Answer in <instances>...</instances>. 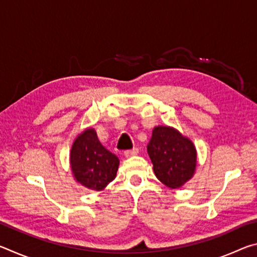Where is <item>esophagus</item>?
I'll return each instance as SVG.
<instances>
[{"label":"esophagus","mask_w":257,"mask_h":257,"mask_svg":"<svg viewBox=\"0 0 257 257\" xmlns=\"http://www.w3.org/2000/svg\"><path fill=\"white\" fill-rule=\"evenodd\" d=\"M124 156L125 158H130V156H134V155H137L138 154V149H133V150H127L124 151Z\"/></svg>","instance_id":"obj_1"}]
</instances>
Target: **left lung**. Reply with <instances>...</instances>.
Returning a JSON list of instances; mask_svg holds the SVG:
<instances>
[{"mask_svg": "<svg viewBox=\"0 0 257 257\" xmlns=\"http://www.w3.org/2000/svg\"><path fill=\"white\" fill-rule=\"evenodd\" d=\"M158 179L169 188H179L191 179L196 169L197 153L193 142L172 127L158 125L147 145Z\"/></svg>", "mask_w": 257, "mask_h": 257, "instance_id": "1", "label": "left lung"}]
</instances>
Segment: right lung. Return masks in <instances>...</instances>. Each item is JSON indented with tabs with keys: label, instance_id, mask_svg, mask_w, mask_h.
I'll return each instance as SVG.
<instances>
[{
	"label": "right lung",
	"instance_id": "right-lung-1",
	"mask_svg": "<svg viewBox=\"0 0 257 257\" xmlns=\"http://www.w3.org/2000/svg\"><path fill=\"white\" fill-rule=\"evenodd\" d=\"M70 164L73 177L79 184L99 191L115 178L119 159L99 143L96 132L88 128L73 142Z\"/></svg>",
	"mask_w": 257,
	"mask_h": 257
}]
</instances>
